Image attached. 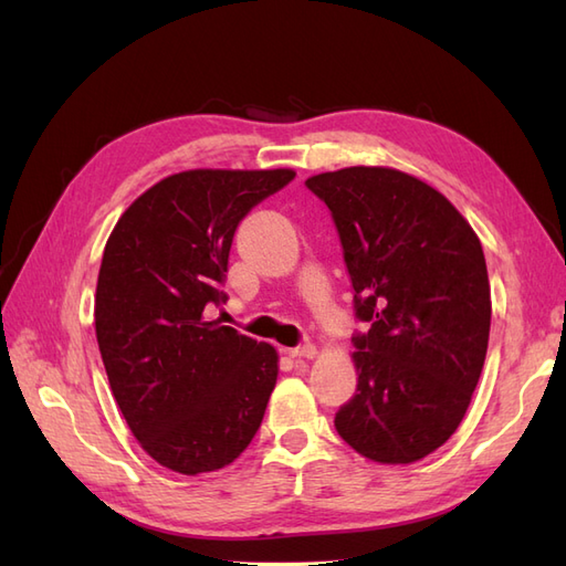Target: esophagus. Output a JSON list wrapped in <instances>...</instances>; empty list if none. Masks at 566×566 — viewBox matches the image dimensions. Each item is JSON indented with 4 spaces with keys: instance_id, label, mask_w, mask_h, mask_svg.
Instances as JSON below:
<instances>
[{
    "instance_id": "obj_1",
    "label": "esophagus",
    "mask_w": 566,
    "mask_h": 566,
    "mask_svg": "<svg viewBox=\"0 0 566 566\" xmlns=\"http://www.w3.org/2000/svg\"><path fill=\"white\" fill-rule=\"evenodd\" d=\"M287 356H293V358H314L316 356V347L312 345V342H302V345L287 349Z\"/></svg>"
}]
</instances>
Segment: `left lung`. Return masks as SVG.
I'll use <instances>...</instances> for the list:
<instances>
[{"instance_id": "1", "label": "left lung", "mask_w": 566, "mask_h": 566, "mask_svg": "<svg viewBox=\"0 0 566 566\" xmlns=\"http://www.w3.org/2000/svg\"><path fill=\"white\" fill-rule=\"evenodd\" d=\"M333 214L354 287L356 394L335 430L375 462L437 451L465 418L484 368L491 287L482 243L432 186L389 167L304 181Z\"/></svg>"}]
</instances>
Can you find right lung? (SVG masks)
<instances>
[{
	"label": "right lung",
	"mask_w": 566,
	"mask_h": 566,
	"mask_svg": "<svg viewBox=\"0 0 566 566\" xmlns=\"http://www.w3.org/2000/svg\"><path fill=\"white\" fill-rule=\"evenodd\" d=\"M293 169H188L117 219L101 262L94 323L113 397L142 449L179 474L241 455L279 378L266 342L210 318L233 233Z\"/></svg>",
	"instance_id": "1"
}]
</instances>
